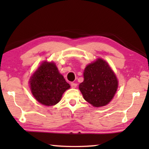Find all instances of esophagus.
<instances>
[{"label": "esophagus", "mask_w": 149, "mask_h": 149, "mask_svg": "<svg viewBox=\"0 0 149 149\" xmlns=\"http://www.w3.org/2000/svg\"><path fill=\"white\" fill-rule=\"evenodd\" d=\"M70 85H71V87H72V88H76L77 86V84L75 83H71Z\"/></svg>", "instance_id": "34e87169"}]
</instances>
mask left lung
<instances>
[{
  "label": "left lung",
  "instance_id": "obj_1",
  "mask_svg": "<svg viewBox=\"0 0 149 149\" xmlns=\"http://www.w3.org/2000/svg\"><path fill=\"white\" fill-rule=\"evenodd\" d=\"M79 89L84 99L95 107L107 105L118 88L117 77L105 60L98 58L87 65Z\"/></svg>",
  "mask_w": 149,
  "mask_h": 149
}]
</instances>
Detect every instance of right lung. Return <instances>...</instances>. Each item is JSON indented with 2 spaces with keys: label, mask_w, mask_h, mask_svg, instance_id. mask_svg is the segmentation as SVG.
<instances>
[{
  "label": "right lung",
  "mask_w": 149,
  "mask_h": 149,
  "mask_svg": "<svg viewBox=\"0 0 149 149\" xmlns=\"http://www.w3.org/2000/svg\"><path fill=\"white\" fill-rule=\"evenodd\" d=\"M30 87L33 96L45 106H54L70 88L54 62L45 61L30 77Z\"/></svg>",
  "instance_id": "add662e5"
}]
</instances>
